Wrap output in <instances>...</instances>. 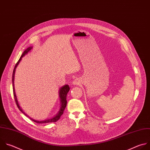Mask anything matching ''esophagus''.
Returning a JSON list of instances; mask_svg holds the SVG:
<instances>
[{"label": "esophagus", "instance_id": "esophagus-1", "mask_svg": "<svg viewBox=\"0 0 150 150\" xmlns=\"http://www.w3.org/2000/svg\"><path fill=\"white\" fill-rule=\"evenodd\" d=\"M80 80H79V79H78V78H76L75 79H74V81H73V82H72V84L74 85H79V83H80Z\"/></svg>", "mask_w": 150, "mask_h": 150}]
</instances>
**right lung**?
Wrapping results in <instances>:
<instances>
[{
	"label": "right lung",
	"instance_id": "add662e5",
	"mask_svg": "<svg viewBox=\"0 0 150 150\" xmlns=\"http://www.w3.org/2000/svg\"><path fill=\"white\" fill-rule=\"evenodd\" d=\"M33 48L32 46H30L29 47H28L25 51L23 52L22 56L21 57L20 59H19V61H18V62L16 63L14 69H13V75H12V84H13V95H14V98L15 99V102L16 104L17 105V107H18V108L19 109V110L23 113L26 116H27L28 117H29L31 120H32L33 121L36 122V123H39V124H46V123H50V122H56L61 117V116L63 114L64 111L65 110V108L67 107V95L68 92L69 91V86L68 85H65L64 86H62L61 88H59V96L60 98V108L59 111H58V112L55 114L54 115H53L52 117H50L49 118H47L46 120H41V121H38V120H33L32 118H31L30 117H29L28 115H27L22 110V109L21 108L18 101V99L16 97V92H15V84H14V81H15V71H16V69L18 67V65H19V64L20 63V62L22 60V58L26 54H28V53L29 52H30L31 51V49Z\"/></svg>",
	"mask_w": 150,
	"mask_h": 150
}]
</instances>
